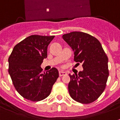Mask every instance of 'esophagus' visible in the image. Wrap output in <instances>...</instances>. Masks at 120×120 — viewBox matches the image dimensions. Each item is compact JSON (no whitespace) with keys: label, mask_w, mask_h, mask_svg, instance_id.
<instances>
[{"label":"esophagus","mask_w":120,"mask_h":120,"mask_svg":"<svg viewBox=\"0 0 120 120\" xmlns=\"http://www.w3.org/2000/svg\"><path fill=\"white\" fill-rule=\"evenodd\" d=\"M66 74H67V73H66V72L65 71H59V75H60V77L64 76V75H66Z\"/></svg>","instance_id":"obj_1"}]
</instances>
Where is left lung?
<instances>
[{"instance_id": "left-lung-1", "label": "left lung", "mask_w": 120, "mask_h": 120, "mask_svg": "<svg viewBox=\"0 0 120 120\" xmlns=\"http://www.w3.org/2000/svg\"><path fill=\"white\" fill-rule=\"evenodd\" d=\"M63 39L74 51V60L82 64L83 71L69 75V95L82 104L97 100L106 88L109 75L108 57L99 40L82 32H72L63 35Z\"/></svg>"}]
</instances>
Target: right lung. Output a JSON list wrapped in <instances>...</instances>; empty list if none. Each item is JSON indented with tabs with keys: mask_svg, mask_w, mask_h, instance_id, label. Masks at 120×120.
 I'll list each match as a JSON object with an SVG mask.
<instances>
[{
	"mask_svg": "<svg viewBox=\"0 0 120 120\" xmlns=\"http://www.w3.org/2000/svg\"><path fill=\"white\" fill-rule=\"evenodd\" d=\"M54 36L32 35L17 43L8 58V71L15 88L22 98L40 101L47 98L59 77L52 68L42 73L40 65L47 57V47Z\"/></svg>",
	"mask_w": 120,
	"mask_h": 120,
	"instance_id": "add662e5",
	"label": "right lung"
}]
</instances>
